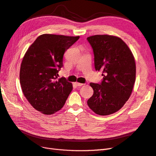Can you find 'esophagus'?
Masks as SVG:
<instances>
[{"label": "esophagus", "instance_id": "obj_1", "mask_svg": "<svg viewBox=\"0 0 156 156\" xmlns=\"http://www.w3.org/2000/svg\"><path fill=\"white\" fill-rule=\"evenodd\" d=\"M75 84H76V85L77 86V87H81V86H83L84 84H83V83H78V82H77V83H75Z\"/></svg>", "mask_w": 156, "mask_h": 156}]
</instances>
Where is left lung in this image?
Returning <instances> with one entry per match:
<instances>
[{
	"label": "left lung",
	"mask_w": 156,
	"mask_h": 156,
	"mask_svg": "<svg viewBox=\"0 0 156 156\" xmlns=\"http://www.w3.org/2000/svg\"><path fill=\"white\" fill-rule=\"evenodd\" d=\"M94 55L96 71H102L100 84L90 83L94 94L87 104L97 115L113 114L129 100L135 81V58L120 37L94 35L87 37Z\"/></svg>",
	"instance_id": "left-lung-1"
}]
</instances>
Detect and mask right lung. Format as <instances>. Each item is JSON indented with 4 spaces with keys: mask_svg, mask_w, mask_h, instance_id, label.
I'll list each match as a JSON object with an SVG mask.
<instances>
[{
    "mask_svg": "<svg viewBox=\"0 0 156 156\" xmlns=\"http://www.w3.org/2000/svg\"><path fill=\"white\" fill-rule=\"evenodd\" d=\"M79 36L44 34L36 38L25 53L20 68L22 91L36 110L49 115L64 105L73 89L64 77L57 78L63 56Z\"/></svg>",
    "mask_w": 156,
    "mask_h": 156,
    "instance_id": "add662e5",
    "label": "right lung"
}]
</instances>
